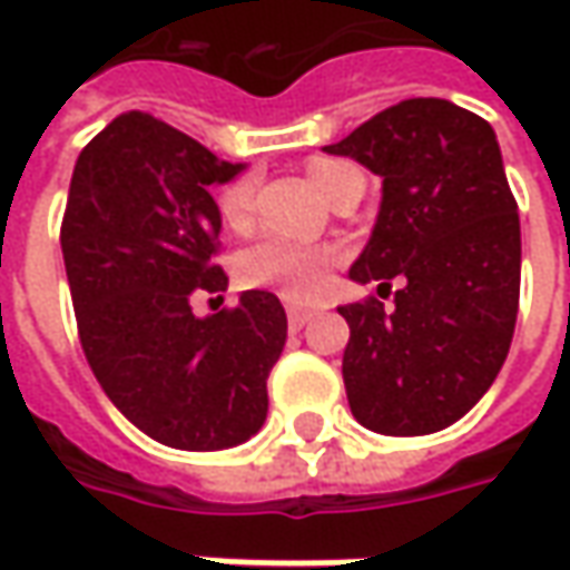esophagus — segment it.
<instances>
[{
    "instance_id": "obj_1",
    "label": "esophagus",
    "mask_w": 570,
    "mask_h": 570,
    "mask_svg": "<svg viewBox=\"0 0 570 570\" xmlns=\"http://www.w3.org/2000/svg\"><path fill=\"white\" fill-rule=\"evenodd\" d=\"M314 317H317V311H314V307H297V304L288 307V323H292L295 330H301L307 320H314Z\"/></svg>"
}]
</instances>
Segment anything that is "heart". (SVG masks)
Here are the masks:
<instances>
[{
	"label": "heart",
	"mask_w": 570,
	"mask_h": 570,
	"mask_svg": "<svg viewBox=\"0 0 570 570\" xmlns=\"http://www.w3.org/2000/svg\"><path fill=\"white\" fill-rule=\"evenodd\" d=\"M348 165L342 161H326L317 158L307 165L311 184L320 189V196H326V189L333 187V180L340 177ZM253 189L256 180L250 174L230 180L228 187L218 196V212L230 228H244L250 218ZM234 275L244 288H266L278 292L282 297H314L326 285L330 275V250L326 247H311V244H295V240H282V237H263L250 247L237 253L234 259Z\"/></svg>",
	"instance_id": "b5f03b06"
}]
</instances>
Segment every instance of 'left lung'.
Wrapping results in <instances>:
<instances>
[{
	"label": "left lung",
	"instance_id": "8db88e82",
	"mask_svg": "<svg viewBox=\"0 0 570 570\" xmlns=\"http://www.w3.org/2000/svg\"><path fill=\"white\" fill-rule=\"evenodd\" d=\"M323 151L377 174L381 212L352 282L403 278L396 311L342 304V381L352 415L393 438L463 419L508 358L520 301V218L489 122L412 98Z\"/></svg>",
	"mask_w": 570,
	"mask_h": 570
}]
</instances>
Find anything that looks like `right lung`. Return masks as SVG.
<instances>
[{
    "mask_svg": "<svg viewBox=\"0 0 570 570\" xmlns=\"http://www.w3.org/2000/svg\"><path fill=\"white\" fill-rule=\"evenodd\" d=\"M230 165L180 129L129 110L81 148L62 259L95 377L132 425L177 450H228L266 422V377L288 317L269 292L196 317L189 297L225 292L212 263Z\"/></svg>",
    "mask_w": 570,
    "mask_h": 570,
    "instance_id": "add662e5",
    "label": "right lung"
}]
</instances>
